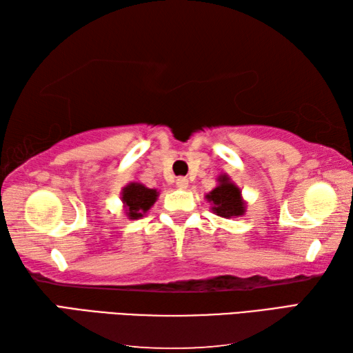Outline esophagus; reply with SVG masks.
<instances>
[{
	"label": "esophagus",
	"instance_id": "obj_1",
	"mask_svg": "<svg viewBox=\"0 0 353 353\" xmlns=\"http://www.w3.org/2000/svg\"><path fill=\"white\" fill-rule=\"evenodd\" d=\"M176 187L178 189H187V187H189V179L187 178H184V176H179L178 179H176Z\"/></svg>",
	"mask_w": 353,
	"mask_h": 353
}]
</instances>
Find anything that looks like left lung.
Here are the masks:
<instances>
[{"instance_id": "8db88e82", "label": "left lung", "mask_w": 353, "mask_h": 353, "mask_svg": "<svg viewBox=\"0 0 353 353\" xmlns=\"http://www.w3.org/2000/svg\"><path fill=\"white\" fill-rule=\"evenodd\" d=\"M205 199L212 204V210L218 216L230 219L245 213V201L242 199L241 189L225 174L218 178V185L207 193Z\"/></svg>"}]
</instances>
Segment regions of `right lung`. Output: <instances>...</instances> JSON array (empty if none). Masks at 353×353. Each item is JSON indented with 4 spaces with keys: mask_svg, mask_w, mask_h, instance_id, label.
<instances>
[{
    "mask_svg": "<svg viewBox=\"0 0 353 353\" xmlns=\"http://www.w3.org/2000/svg\"><path fill=\"white\" fill-rule=\"evenodd\" d=\"M158 198L155 189L143 185L141 183H129L121 189V201L129 219H140L150 210Z\"/></svg>",
    "mask_w": 353,
    "mask_h": 353,
    "instance_id": "add662e5",
    "label": "right lung"
}]
</instances>
